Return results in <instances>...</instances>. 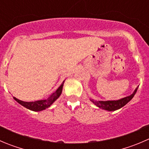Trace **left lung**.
I'll use <instances>...</instances> for the list:
<instances>
[{
	"label": "left lung",
	"instance_id": "1",
	"mask_svg": "<svg viewBox=\"0 0 149 149\" xmlns=\"http://www.w3.org/2000/svg\"><path fill=\"white\" fill-rule=\"evenodd\" d=\"M138 87L135 89V91L133 92V93L132 95H129L127 97H125L121 98V99L117 100H107V101H97L94 100L93 99H90V101H92L95 105H97V107H99L100 108L103 110H106L108 111H116V110L119 109V108H122L123 106H125L127 102H129L133 98L134 95L136 93L137 90H138Z\"/></svg>",
	"mask_w": 149,
	"mask_h": 149
}]
</instances>
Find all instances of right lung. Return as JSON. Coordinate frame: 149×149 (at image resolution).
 <instances>
[{
    "label": "right lung",
    "instance_id": "1",
    "mask_svg": "<svg viewBox=\"0 0 149 149\" xmlns=\"http://www.w3.org/2000/svg\"><path fill=\"white\" fill-rule=\"evenodd\" d=\"M65 81H63V82L62 83V84L60 85L58 87V89L54 92V93L52 94L46 100H36L34 102H24V101L20 100L17 99V98L14 97V99L17 101L18 103H19L20 105H22V106L25 107L26 108L29 110H31L33 111H41L43 110H45L46 108H48L57 100V98H59V97L61 95L62 92H63V84H64Z\"/></svg>",
    "mask_w": 149,
    "mask_h": 149
}]
</instances>
